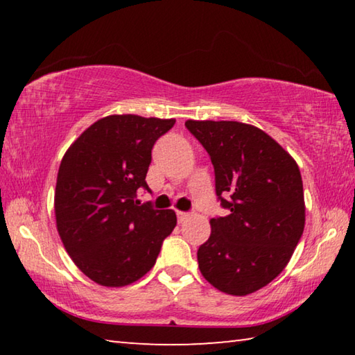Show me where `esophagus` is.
Wrapping results in <instances>:
<instances>
[{
  "instance_id": "obj_1",
  "label": "esophagus",
  "mask_w": 355,
  "mask_h": 355,
  "mask_svg": "<svg viewBox=\"0 0 355 355\" xmlns=\"http://www.w3.org/2000/svg\"><path fill=\"white\" fill-rule=\"evenodd\" d=\"M177 218L180 224H183V222L189 218V213H184V211H177Z\"/></svg>"
}]
</instances>
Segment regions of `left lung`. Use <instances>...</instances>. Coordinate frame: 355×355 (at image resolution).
I'll return each instance as SVG.
<instances>
[{"mask_svg":"<svg viewBox=\"0 0 355 355\" xmlns=\"http://www.w3.org/2000/svg\"><path fill=\"white\" fill-rule=\"evenodd\" d=\"M214 166L216 194L230 214L213 218L197 250L203 277L219 291L245 296L284 271L302 236L300 171L286 150L254 125L186 120ZM229 197L224 200L222 195Z\"/></svg>","mask_w":355,"mask_h":355,"instance_id":"left-lung-1","label":"left lung"}]
</instances>
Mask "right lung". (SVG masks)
<instances>
[{"label":"right lung","instance_id":"1","mask_svg":"<svg viewBox=\"0 0 355 355\" xmlns=\"http://www.w3.org/2000/svg\"><path fill=\"white\" fill-rule=\"evenodd\" d=\"M173 123L135 114L107 116L64 155L55 192L56 227L71 260L95 284L119 288L139 280L177 225L173 209L136 200L141 188L148 191L155 142Z\"/></svg>","mask_w":355,"mask_h":355}]
</instances>
